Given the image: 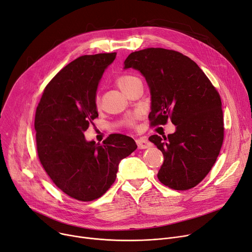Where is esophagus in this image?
Masks as SVG:
<instances>
[{
  "label": "esophagus",
  "instance_id": "1",
  "mask_svg": "<svg viewBox=\"0 0 252 252\" xmlns=\"http://www.w3.org/2000/svg\"><path fill=\"white\" fill-rule=\"evenodd\" d=\"M136 143H137V146L139 150H145V149H149V147L151 146V142L147 140L146 138H138L136 139Z\"/></svg>",
  "mask_w": 252,
  "mask_h": 252
}]
</instances>
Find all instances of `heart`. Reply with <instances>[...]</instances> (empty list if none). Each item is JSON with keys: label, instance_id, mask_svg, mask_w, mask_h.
Masks as SVG:
<instances>
[{"label": "heart", "instance_id": "heart-1", "mask_svg": "<svg viewBox=\"0 0 252 252\" xmlns=\"http://www.w3.org/2000/svg\"><path fill=\"white\" fill-rule=\"evenodd\" d=\"M137 79L138 78L136 76H133V75H123V76H120L119 78L116 80V83H117L118 86H119V88L123 93H126L129 90V88L131 87V85L134 83V81L137 80ZM95 102H96L97 106L99 105V98H98V96L96 97ZM127 124L128 125H133V124H134V118H131V119H129L127 121Z\"/></svg>", "mask_w": 252, "mask_h": 252}]
</instances>
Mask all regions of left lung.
<instances>
[{"label": "left lung", "mask_w": 252, "mask_h": 252, "mask_svg": "<svg viewBox=\"0 0 252 252\" xmlns=\"http://www.w3.org/2000/svg\"><path fill=\"white\" fill-rule=\"evenodd\" d=\"M135 69L151 93L152 125L171 119L173 134L150 140L164 155L158 180L175 190L196 186L209 174L224 139L219 93L203 71L179 52L150 48L131 53L124 69Z\"/></svg>", "instance_id": "obj_1"}]
</instances>
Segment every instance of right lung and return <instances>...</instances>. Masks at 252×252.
Segmentation results:
<instances>
[{"instance_id":"add662e5","label":"right lung","mask_w":252,"mask_h":252,"mask_svg":"<svg viewBox=\"0 0 252 252\" xmlns=\"http://www.w3.org/2000/svg\"><path fill=\"white\" fill-rule=\"evenodd\" d=\"M116 53L81 56L44 88L34 129L39 160L64 193L81 201L100 197L115 182L120 161L137 149L135 141L111 134L102 144L84 132L98 117L96 91Z\"/></svg>"}]
</instances>
